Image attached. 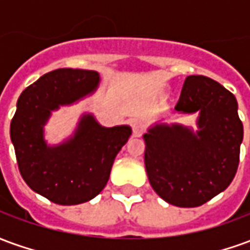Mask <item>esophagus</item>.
<instances>
[{"instance_id":"obj_1","label":"esophagus","mask_w":250,"mask_h":250,"mask_svg":"<svg viewBox=\"0 0 250 250\" xmlns=\"http://www.w3.org/2000/svg\"><path fill=\"white\" fill-rule=\"evenodd\" d=\"M131 127H132V132H134V135L139 136L142 134V131H143V125H142L141 120L134 119L131 122Z\"/></svg>"}]
</instances>
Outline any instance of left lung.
I'll use <instances>...</instances> for the list:
<instances>
[{"mask_svg": "<svg viewBox=\"0 0 250 250\" xmlns=\"http://www.w3.org/2000/svg\"><path fill=\"white\" fill-rule=\"evenodd\" d=\"M175 111H199V131L195 135L178 125L150 128L143 136L147 177L166 202L195 208L233 181L244 128L234 95L210 77H186Z\"/></svg>", "mask_w": 250, "mask_h": 250, "instance_id": "8db88e82", "label": "left lung"}]
</instances>
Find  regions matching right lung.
Segmentation results:
<instances>
[{"label": "right lung", "instance_id": "obj_1", "mask_svg": "<svg viewBox=\"0 0 250 250\" xmlns=\"http://www.w3.org/2000/svg\"><path fill=\"white\" fill-rule=\"evenodd\" d=\"M98 83L96 71L55 69L25 88L17 102L10 138L20 173L33 191L55 204L77 205L96 197L131 135L127 125L104 128L88 115L73 139L57 147L45 145L42 125L52 109L76 102Z\"/></svg>", "mask_w": 250, "mask_h": 250}]
</instances>
